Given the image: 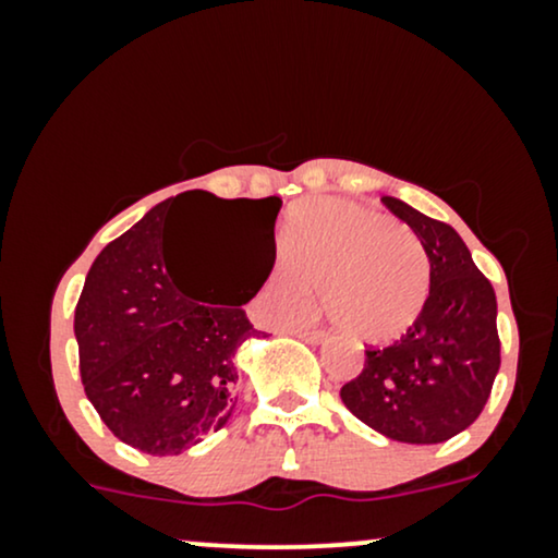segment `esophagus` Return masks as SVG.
I'll return each instance as SVG.
<instances>
[{
    "mask_svg": "<svg viewBox=\"0 0 558 558\" xmlns=\"http://www.w3.org/2000/svg\"><path fill=\"white\" fill-rule=\"evenodd\" d=\"M293 336H299V338H304L306 343H312V345H317V343H325L328 341V332L325 330H312V328H296V330H291Z\"/></svg>",
    "mask_w": 558,
    "mask_h": 558,
    "instance_id": "1",
    "label": "esophagus"
}]
</instances>
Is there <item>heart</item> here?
Returning a JSON list of instances; mask_svg holds the SVG:
<instances>
[{
	"label": "heart",
	"mask_w": 558,
	"mask_h": 558,
	"mask_svg": "<svg viewBox=\"0 0 558 558\" xmlns=\"http://www.w3.org/2000/svg\"><path fill=\"white\" fill-rule=\"evenodd\" d=\"M312 291L325 317L362 343H390L409 332L430 299V259L417 235L364 204L323 198L291 220L286 262L262 296L272 319L304 315Z\"/></svg>",
	"instance_id": "obj_1"
}]
</instances>
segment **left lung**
I'll list each match as a JSON object with an SVG mask.
<instances>
[{"label":"left lung","instance_id":"1","mask_svg":"<svg viewBox=\"0 0 558 558\" xmlns=\"http://www.w3.org/2000/svg\"><path fill=\"white\" fill-rule=\"evenodd\" d=\"M383 204L427 252L430 299L401 341L364 351V369L341 388V401L390 440L444 444L480 417L501 367L496 293L451 226L401 198Z\"/></svg>","mask_w":558,"mask_h":558}]
</instances>
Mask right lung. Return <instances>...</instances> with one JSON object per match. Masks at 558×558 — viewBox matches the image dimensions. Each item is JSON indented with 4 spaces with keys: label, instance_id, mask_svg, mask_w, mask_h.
<instances>
[{
    "label": "right lung",
    "instance_id": "obj_1",
    "mask_svg": "<svg viewBox=\"0 0 558 558\" xmlns=\"http://www.w3.org/2000/svg\"><path fill=\"white\" fill-rule=\"evenodd\" d=\"M196 207L220 209L241 222L246 239H272L275 246L283 207L278 196L217 198L185 191L101 248L75 306L88 401L123 444L151 457H175L230 420L239 401L235 351L259 338L241 306L257 296L272 270L270 265L262 283L235 304L191 293L170 228Z\"/></svg>",
    "mask_w": 558,
    "mask_h": 558
}]
</instances>
